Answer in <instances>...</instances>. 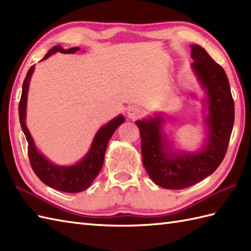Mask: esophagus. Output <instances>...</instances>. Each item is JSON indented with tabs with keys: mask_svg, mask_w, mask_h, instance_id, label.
<instances>
[{
	"mask_svg": "<svg viewBox=\"0 0 251 251\" xmlns=\"http://www.w3.org/2000/svg\"><path fill=\"white\" fill-rule=\"evenodd\" d=\"M142 114H143V110L139 108V106L131 105L129 106L128 110H127V115H128L129 119L132 121L139 119L140 116H142Z\"/></svg>",
	"mask_w": 251,
	"mask_h": 251,
	"instance_id": "1",
	"label": "esophagus"
}]
</instances>
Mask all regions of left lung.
Wrapping results in <instances>:
<instances>
[{"label":"left lung","instance_id":"obj_1","mask_svg":"<svg viewBox=\"0 0 251 251\" xmlns=\"http://www.w3.org/2000/svg\"><path fill=\"white\" fill-rule=\"evenodd\" d=\"M191 57L192 70L206 94L207 137L202 147L196 152L174 151L163 131L161 113L136 122L147 173L154 183L169 190L189 188L214 173L225 158L234 125V100L223 68L200 45H191Z\"/></svg>","mask_w":251,"mask_h":251}]
</instances>
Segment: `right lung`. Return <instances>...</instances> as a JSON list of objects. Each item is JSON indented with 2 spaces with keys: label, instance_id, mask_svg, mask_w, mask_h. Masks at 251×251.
I'll return each mask as SVG.
<instances>
[{
  "label": "right lung",
  "instance_id": "add662e5",
  "mask_svg": "<svg viewBox=\"0 0 251 251\" xmlns=\"http://www.w3.org/2000/svg\"><path fill=\"white\" fill-rule=\"evenodd\" d=\"M79 47L65 50L61 46L57 45L49 50L42 60H45L56 52L61 54H74L78 51ZM34 71V66H32L23 84V93L19 102V121L21 128H23L25 139L28 141V155L30 159L31 167L39 179L46 185L50 186L61 192L68 193H77L89 188L95 178L97 177L101 167L103 165L104 153L108 147L109 140L114 134L117 127L123 124L125 117L123 115L116 116L97 131L94 137L89 150L81 161L70 166H59L49 161L43 154L40 153L35 147V143L32 139V136L25 125V112H26V98H28L29 84L32 74Z\"/></svg>",
  "mask_w": 251,
  "mask_h": 251
}]
</instances>
